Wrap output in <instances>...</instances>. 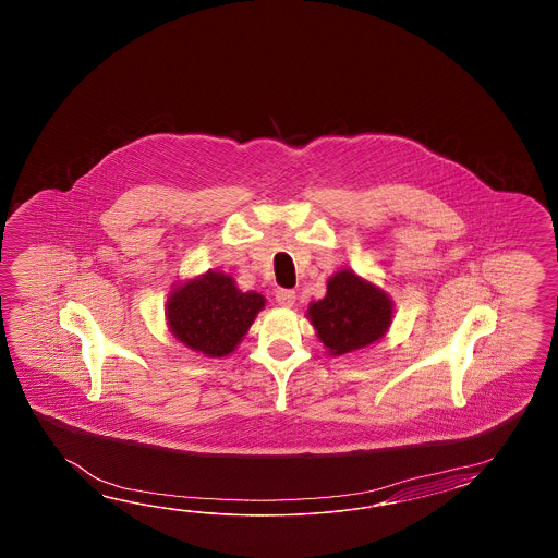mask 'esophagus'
<instances>
[{"label": "esophagus", "mask_w": 558, "mask_h": 558, "mask_svg": "<svg viewBox=\"0 0 558 558\" xmlns=\"http://www.w3.org/2000/svg\"><path fill=\"white\" fill-rule=\"evenodd\" d=\"M295 291H291V289H279V291L275 293V301L284 308L293 307V305H295Z\"/></svg>", "instance_id": "1"}]
</instances>
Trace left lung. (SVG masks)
Listing matches in <instances>:
<instances>
[{
	"instance_id": "left-lung-1",
	"label": "left lung",
	"mask_w": 558,
	"mask_h": 558,
	"mask_svg": "<svg viewBox=\"0 0 558 558\" xmlns=\"http://www.w3.org/2000/svg\"><path fill=\"white\" fill-rule=\"evenodd\" d=\"M307 317L327 353L339 356L379 341L391 327L392 301L377 284L344 269L327 281V295L308 305Z\"/></svg>"
}]
</instances>
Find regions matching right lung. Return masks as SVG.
<instances>
[{
  "instance_id": "1",
  "label": "right lung",
  "mask_w": 558,
  "mask_h": 558,
  "mask_svg": "<svg viewBox=\"0 0 558 558\" xmlns=\"http://www.w3.org/2000/svg\"><path fill=\"white\" fill-rule=\"evenodd\" d=\"M265 296L239 291L233 277L207 271L171 291L167 325L175 339L197 353L226 356L250 331Z\"/></svg>"
}]
</instances>
